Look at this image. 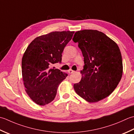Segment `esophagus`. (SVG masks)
Wrapping results in <instances>:
<instances>
[{"instance_id":"34e87169","label":"esophagus","mask_w":134,"mask_h":134,"mask_svg":"<svg viewBox=\"0 0 134 134\" xmlns=\"http://www.w3.org/2000/svg\"><path fill=\"white\" fill-rule=\"evenodd\" d=\"M74 72H75V71H74V70H72V69H70V70H68V73H69V74H72V73H74Z\"/></svg>"}]
</instances>
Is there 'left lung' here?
<instances>
[{
    "label": "left lung",
    "instance_id": "8db88e82",
    "mask_svg": "<svg viewBox=\"0 0 134 134\" xmlns=\"http://www.w3.org/2000/svg\"><path fill=\"white\" fill-rule=\"evenodd\" d=\"M73 40L78 43L84 62L81 80L73 86L76 92L90 103L108 97L117 87L122 75L119 46L97 30L76 32Z\"/></svg>",
    "mask_w": 134,
    "mask_h": 134
}]
</instances>
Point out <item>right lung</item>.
<instances>
[{
    "instance_id": "add662e5",
    "label": "right lung",
    "mask_w": 134,
    "mask_h": 134,
    "mask_svg": "<svg viewBox=\"0 0 134 134\" xmlns=\"http://www.w3.org/2000/svg\"><path fill=\"white\" fill-rule=\"evenodd\" d=\"M75 32H53L30 43L22 59V75L26 93L39 105L55 98L58 86L68 74L51 66L61 63L62 53Z\"/></svg>"
}]
</instances>
